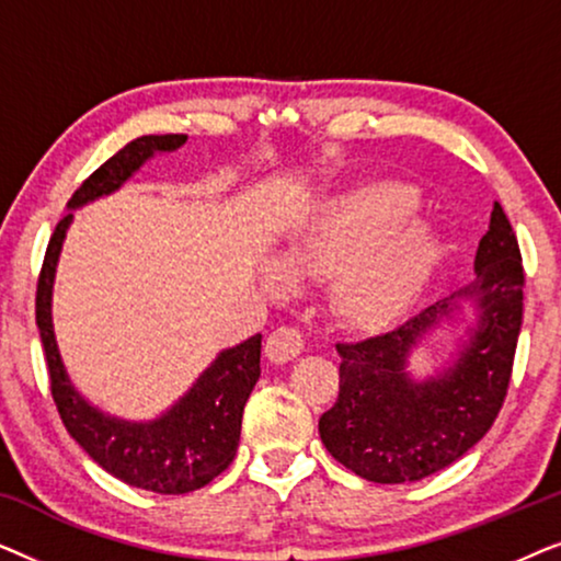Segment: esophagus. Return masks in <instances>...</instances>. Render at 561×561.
<instances>
[{
	"label": "esophagus",
	"mask_w": 561,
	"mask_h": 561,
	"mask_svg": "<svg viewBox=\"0 0 561 561\" xmlns=\"http://www.w3.org/2000/svg\"><path fill=\"white\" fill-rule=\"evenodd\" d=\"M304 352V334L298 329L280 327L267 336L265 344V357L271 359L273 365H286L290 359H296Z\"/></svg>",
	"instance_id": "1"
}]
</instances>
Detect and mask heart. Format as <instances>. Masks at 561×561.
I'll return each mask as SVG.
<instances>
[{
    "label": "heart",
    "instance_id": "heart-1",
    "mask_svg": "<svg viewBox=\"0 0 561 561\" xmlns=\"http://www.w3.org/2000/svg\"><path fill=\"white\" fill-rule=\"evenodd\" d=\"M416 206V191L398 181L336 194L298 221L280 265L296 278H329V306L347 327L386 329L416 304L439 263V237ZM263 283L280 290L286 274L267 265Z\"/></svg>",
    "mask_w": 561,
    "mask_h": 561
}]
</instances>
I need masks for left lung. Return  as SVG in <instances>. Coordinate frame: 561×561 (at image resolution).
Wrapping results in <instances>:
<instances>
[{
	"mask_svg": "<svg viewBox=\"0 0 561 561\" xmlns=\"http://www.w3.org/2000/svg\"><path fill=\"white\" fill-rule=\"evenodd\" d=\"M524 324V265L503 206L474 255V280L393 332L336 344L340 398L319 419L336 462L357 478L398 485L444 470L467 455L501 411ZM458 329L447 360L426 376L410 355L442 328Z\"/></svg>",
	"mask_w": 561,
	"mask_h": 561,
	"instance_id": "8db88e82",
	"label": "left lung"
}]
</instances>
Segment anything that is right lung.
Returning a JSON list of instances; mask_svg holds the SVG:
<instances>
[{
    "mask_svg": "<svg viewBox=\"0 0 561 561\" xmlns=\"http://www.w3.org/2000/svg\"><path fill=\"white\" fill-rule=\"evenodd\" d=\"M183 142V135L137 137L81 183L50 237L35 298V321L48 359L53 401L68 434L102 470L127 485L160 495H183L204 488L234 459L244 403L260 378L263 334L221 350L186 393L158 416L122 419L91 403L68 375L53 329V286L73 211L117 194L148 160L175 152Z\"/></svg>",
    "mask_w": 561,
    "mask_h": 561,
    "instance_id": "1",
    "label": "right lung"
}]
</instances>
